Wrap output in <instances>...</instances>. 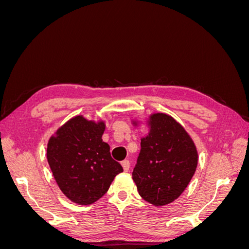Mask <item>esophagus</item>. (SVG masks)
I'll return each instance as SVG.
<instances>
[{
	"label": "esophagus",
	"instance_id": "34e87169",
	"mask_svg": "<svg viewBox=\"0 0 249 249\" xmlns=\"http://www.w3.org/2000/svg\"><path fill=\"white\" fill-rule=\"evenodd\" d=\"M122 166H123V168H124V170L125 172L129 171V169H130V161L129 160H124L122 162Z\"/></svg>",
	"mask_w": 249,
	"mask_h": 249
}]
</instances>
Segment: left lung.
I'll list each match as a JSON object with an SVG mask.
<instances>
[{
    "label": "left lung",
    "instance_id": "left-lung-1",
    "mask_svg": "<svg viewBox=\"0 0 249 249\" xmlns=\"http://www.w3.org/2000/svg\"><path fill=\"white\" fill-rule=\"evenodd\" d=\"M148 125L132 176L140 196L160 207L184 192L196 170L198 155L189 134L175 118L155 113Z\"/></svg>",
    "mask_w": 249,
    "mask_h": 249
}]
</instances>
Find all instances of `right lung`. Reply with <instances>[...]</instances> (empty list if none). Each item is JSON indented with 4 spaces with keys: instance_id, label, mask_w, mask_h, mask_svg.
Wrapping results in <instances>:
<instances>
[{
    "instance_id": "obj_1",
    "label": "right lung",
    "mask_w": 249,
    "mask_h": 249,
    "mask_svg": "<svg viewBox=\"0 0 249 249\" xmlns=\"http://www.w3.org/2000/svg\"><path fill=\"white\" fill-rule=\"evenodd\" d=\"M104 122L74 116L48 143L47 158L60 190L78 205H91L106 194L124 169L104 142Z\"/></svg>"
}]
</instances>
